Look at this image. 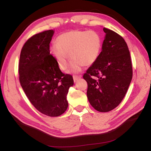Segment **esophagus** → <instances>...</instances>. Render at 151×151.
<instances>
[{"instance_id": "esophagus-1", "label": "esophagus", "mask_w": 151, "mask_h": 151, "mask_svg": "<svg viewBox=\"0 0 151 151\" xmlns=\"http://www.w3.org/2000/svg\"><path fill=\"white\" fill-rule=\"evenodd\" d=\"M81 78V75H73V79L75 82H76L78 80V79Z\"/></svg>"}]
</instances>
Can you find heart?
Here are the masks:
<instances>
[{"instance_id":"b5f03b06","label":"heart","mask_w":151,"mask_h":151,"mask_svg":"<svg viewBox=\"0 0 151 151\" xmlns=\"http://www.w3.org/2000/svg\"><path fill=\"white\" fill-rule=\"evenodd\" d=\"M56 45L50 48V53L60 70L67 67L68 56L70 59L71 69L78 72L82 66H88L96 62L101 54L103 39L96 30H75L60 35Z\"/></svg>"}]
</instances>
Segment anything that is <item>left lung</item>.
Listing matches in <instances>:
<instances>
[{"label": "left lung", "mask_w": 151, "mask_h": 151, "mask_svg": "<svg viewBox=\"0 0 151 151\" xmlns=\"http://www.w3.org/2000/svg\"><path fill=\"white\" fill-rule=\"evenodd\" d=\"M106 36L98 59L84 74L87 98L97 111H111L121 103L132 78L130 52L123 38L104 28Z\"/></svg>", "instance_id": "1"}]
</instances>
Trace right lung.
Listing matches in <instances>:
<instances>
[{"instance_id": "obj_1", "label": "right lung", "mask_w": 151, "mask_h": 151, "mask_svg": "<svg viewBox=\"0 0 151 151\" xmlns=\"http://www.w3.org/2000/svg\"><path fill=\"white\" fill-rule=\"evenodd\" d=\"M52 30L29 38L22 48L19 63V81L30 103L49 116H58L67 109L68 89L74 84L72 75L61 72L50 54Z\"/></svg>"}]
</instances>
